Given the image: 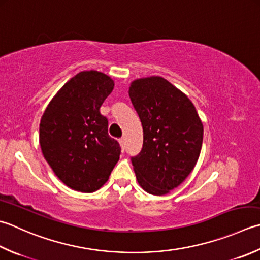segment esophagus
<instances>
[{"instance_id": "esophagus-1", "label": "esophagus", "mask_w": 260, "mask_h": 260, "mask_svg": "<svg viewBox=\"0 0 260 260\" xmlns=\"http://www.w3.org/2000/svg\"><path fill=\"white\" fill-rule=\"evenodd\" d=\"M125 139L124 137H121V139H119V144H120V146H121V150H123V152H124V150H125Z\"/></svg>"}]
</instances>
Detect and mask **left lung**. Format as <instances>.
<instances>
[{
	"label": "left lung",
	"instance_id": "obj_1",
	"mask_svg": "<svg viewBox=\"0 0 260 260\" xmlns=\"http://www.w3.org/2000/svg\"><path fill=\"white\" fill-rule=\"evenodd\" d=\"M129 98L143 126V146L132 156L140 186L166 195L197 164L204 128L188 96L161 76L135 80Z\"/></svg>",
	"mask_w": 260,
	"mask_h": 260
}]
</instances>
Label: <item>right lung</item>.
<instances>
[{
	"instance_id": "1",
	"label": "right lung",
	"mask_w": 260,
	"mask_h": 260,
	"mask_svg": "<svg viewBox=\"0 0 260 260\" xmlns=\"http://www.w3.org/2000/svg\"><path fill=\"white\" fill-rule=\"evenodd\" d=\"M114 81L98 71H84L66 82L40 120L39 142L46 161L66 186L98 190L119 160V143L108 134L100 107Z\"/></svg>"
}]
</instances>
